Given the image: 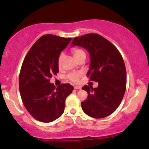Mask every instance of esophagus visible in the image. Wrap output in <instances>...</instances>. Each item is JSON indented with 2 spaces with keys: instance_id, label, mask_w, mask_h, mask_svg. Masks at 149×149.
Instances as JSON below:
<instances>
[{
  "instance_id": "1",
  "label": "esophagus",
  "mask_w": 149,
  "mask_h": 149,
  "mask_svg": "<svg viewBox=\"0 0 149 149\" xmlns=\"http://www.w3.org/2000/svg\"><path fill=\"white\" fill-rule=\"evenodd\" d=\"M74 89H81V86H77V85H75V86H74Z\"/></svg>"
}]
</instances>
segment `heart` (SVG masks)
Here are the masks:
<instances>
[{"instance_id": "obj_1", "label": "heart", "mask_w": 149, "mask_h": 149, "mask_svg": "<svg viewBox=\"0 0 149 149\" xmlns=\"http://www.w3.org/2000/svg\"><path fill=\"white\" fill-rule=\"evenodd\" d=\"M72 53L74 56V58L77 60L79 58H80L81 57L83 56H85V53L84 51H83L82 49L79 48V47H76L72 49ZM64 53H61L60 54V56L58 57V64L59 67L62 66V65L63 64V62H64ZM79 77H80V74H70L68 76V79H70V81H73V82H77L79 81Z\"/></svg>"}]
</instances>
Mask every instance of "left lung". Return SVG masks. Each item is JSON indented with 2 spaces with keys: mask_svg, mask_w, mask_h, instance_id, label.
Wrapping results in <instances>:
<instances>
[{
  "mask_svg": "<svg viewBox=\"0 0 149 149\" xmlns=\"http://www.w3.org/2000/svg\"><path fill=\"white\" fill-rule=\"evenodd\" d=\"M71 46L87 50L90 56L87 76L98 83L96 88L85 85L88 97L81 102L85 114L95 119L111 115L117 109L126 89V69L123 59L111 42L97 34L75 37Z\"/></svg>",
  "mask_w": 149,
  "mask_h": 149,
  "instance_id": "obj_1",
  "label": "left lung"
}]
</instances>
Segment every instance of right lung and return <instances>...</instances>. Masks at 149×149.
Masks as SVG:
<instances>
[{"label": "right lung", "instance_id": "add662e5", "mask_svg": "<svg viewBox=\"0 0 149 149\" xmlns=\"http://www.w3.org/2000/svg\"><path fill=\"white\" fill-rule=\"evenodd\" d=\"M72 38L45 34L35 42L22 64L19 87L24 107L34 119L54 121L64 111L65 100L73 86L64 83L56 87L49 79L59 72L58 60Z\"/></svg>", "mask_w": 149, "mask_h": 149}]
</instances>
